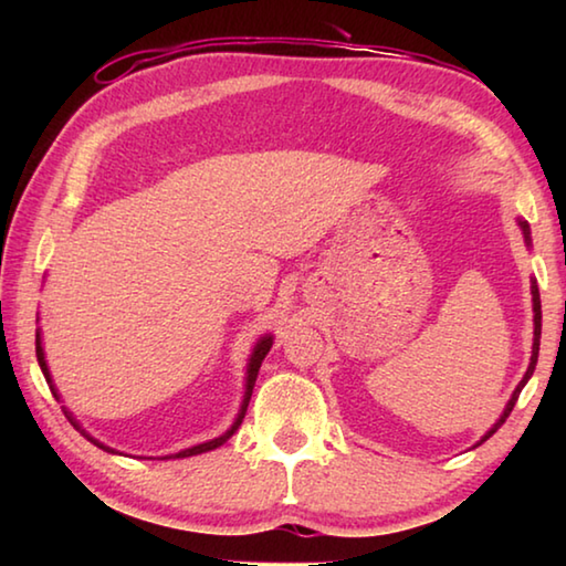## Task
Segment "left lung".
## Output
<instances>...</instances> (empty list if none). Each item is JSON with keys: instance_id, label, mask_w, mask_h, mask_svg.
Segmentation results:
<instances>
[{"instance_id": "obj_1", "label": "left lung", "mask_w": 566, "mask_h": 566, "mask_svg": "<svg viewBox=\"0 0 566 566\" xmlns=\"http://www.w3.org/2000/svg\"><path fill=\"white\" fill-rule=\"evenodd\" d=\"M516 222H520V229H522V234H524V242H526V247H530V244H532L530 224H526L524 219H516ZM532 310H534V342H532V359H530V367H526L522 381H520V385H516V389L512 391V397H510V401H506V407H504V411L500 415V419L494 421L490 432H486L482 439H479V442H476L474 447H479L482 442H486V439H490V437L496 432V429H500V427L504 424L506 417L512 415V409H514V405H516V399H520V391L524 389L526 381H530V379H532V375H534L536 357H539V337H542V302H539V286H536V280H532Z\"/></svg>"}]
</instances>
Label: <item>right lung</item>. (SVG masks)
Listing matches in <instances>:
<instances>
[{
	"instance_id": "1",
	"label": "right lung",
	"mask_w": 566,
	"mask_h": 566,
	"mask_svg": "<svg viewBox=\"0 0 566 566\" xmlns=\"http://www.w3.org/2000/svg\"><path fill=\"white\" fill-rule=\"evenodd\" d=\"M272 344H274V337H272V334H264V337L256 339V344H254L252 354H249V361H247V377H244V397H242V405H239V411H237V417H234V421H232V427H229L224 434H219V437H214V439H209V442L195 444V447H189V449H181V452H177V454H167V457H157V459H185V457H195V454L212 452V449L222 447V444L227 442V439L237 432L239 424H242V419H244V411H247V407H249V399H252V389H254L256 375H260L262 359L266 357V352L272 349ZM36 361H40V369H42V375H44V379H46V385H50V389H52V395H54L56 399H60V391H56V387H54L52 375H50V367H46V359H44V347H42V332H40V329H36ZM62 409H64L66 419H70L72 424H74V429H80V432H82L84 437H87L92 444H97L99 449H104V452L119 454L117 449H112V447H107V444H102L99 439H94L92 434H87V429H82V427H80V421H76V419L72 417V411H70V409H66V407H62Z\"/></svg>"
}]
</instances>
